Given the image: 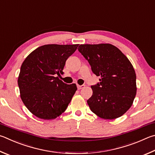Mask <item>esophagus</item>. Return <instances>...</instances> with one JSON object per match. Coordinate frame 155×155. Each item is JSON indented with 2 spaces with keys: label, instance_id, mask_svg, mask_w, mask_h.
I'll return each instance as SVG.
<instances>
[{
  "label": "esophagus",
  "instance_id": "obj_1",
  "mask_svg": "<svg viewBox=\"0 0 155 155\" xmlns=\"http://www.w3.org/2000/svg\"><path fill=\"white\" fill-rule=\"evenodd\" d=\"M84 87H85V85H77V89H78V90H80V89H83V88H84Z\"/></svg>",
  "mask_w": 155,
  "mask_h": 155
}]
</instances>
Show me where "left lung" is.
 Masks as SVG:
<instances>
[{"label": "left lung", "mask_w": 155, "mask_h": 155, "mask_svg": "<svg viewBox=\"0 0 155 155\" xmlns=\"http://www.w3.org/2000/svg\"><path fill=\"white\" fill-rule=\"evenodd\" d=\"M78 51L88 61L100 83L92 85L87 100L91 110L104 119L121 117L136 95V75L128 58L111 44L80 45Z\"/></svg>", "instance_id": "obj_1"}]
</instances>
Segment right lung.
Listing matches in <instances>:
<instances>
[{
  "label": "right lung",
  "mask_w": 155,
  "mask_h": 155,
  "mask_svg": "<svg viewBox=\"0 0 155 155\" xmlns=\"http://www.w3.org/2000/svg\"><path fill=\"white\" fill-rule=\"evenodd\" d=\"M78 45H45L34 50L22 63L18 83L22 102L30 112L45 120L54 119L66 110L77 91L57 75Z\"/></svg>",
  "instance_id": "add662e5"
}]
</instances>
